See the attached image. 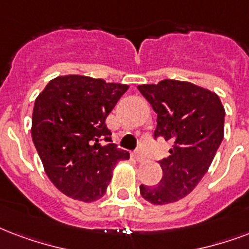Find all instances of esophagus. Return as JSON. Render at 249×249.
Returning a JSON list of instances; mask_svg holds the SVG:
<instances>
[{"label": "esophagus", "instance_id": "1", "mask_svg": "<svg viewBox=\"0 0 249 249\" xmlns=\"http://www.w3.org/2000/svg\"><path fill=\"white\" fill-rule=\"evenodd\" d=\"M133 158L136 159L137 162H143V160H145V157H143V154L141 153V150H136V151L133 153Z\"/></svg>", "mask_w": 249, "mask_h": 249}]
</instances>
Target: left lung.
Instances as JSON below:
<instances>
[{"label": "left lung", "instance_id": "obj_1", "mask_svg": "<svg viewBox=\"0 0 249 249\" xmlns=\"http://www.w3.org/2000/svg\"><path fill=\"white\" fill-rule=\"evenodd\" d=\"M138 90L158 115L154 138L172 142L170 157L159 160L162 180L141 184L140 192L151 204H171L192 192L209 170L223 140L225 108L217 94L183 81L164 79Z\"/></svg>", "mask_w": 249, "mask_h": 249}]
</instances>
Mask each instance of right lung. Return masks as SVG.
<instances>
[{
	"instance_id": "add662e5",
	"label": "right lung",
	"mask_w": 249,
	"mask_h": 249,
	"mask_svg": "<svg viewBox=\"0 0 249 249\" xmlns=\"http://www.w3.org/2000/svg\"><path fill=\"white\" fill-rule=\"evenodd\" d=\"M129 89L85 75L52 79L35 100L32 141L45 174L66 196L99 200L112 171L129 153L112 143L108 113ZM102 141L107 142L103 146Z\"/></svg>"
}]
</instances>
